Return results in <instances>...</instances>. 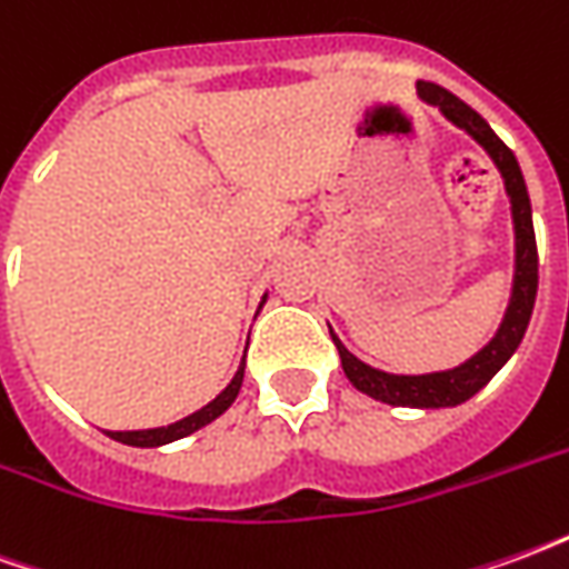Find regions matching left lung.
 <instances>
[{"instance_id": "left-lung-1", "label": "left lung", "mask_w": 569, "mask_h": 569, "mask_svg": "<svg viewBox=\"0 0 569 569\" xmlns=\"http://www.w3.org/2000/svg\"><path fill=\"white\" fill-rule=\"evenodd\" d=\"M418 93L427 103L439 106L441 116L453 121L457 128H463L481 149L488 151L490 161L497 163L502 182H506V194L512 200L515 222V283L509 308H506L500 329L490 338L488 347H481L476 357L466 359L463 366H457L451 371H432V375H390V371L371 369L338 341V335L332 329L329 332H332L335 347L341 353L345 375L359 393L371 396L378 402H387V406L451 408L472 399L509 362V357L521 345L530 313H533V301H537L539 256L537 237H533V219H530V198H527L525 176H521V167L515 161L512 149L490 130L488 121L478 116L472 106H466L451 91H445L432 81H418Z\"/></svg>"}]
</instances>
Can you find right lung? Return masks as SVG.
Returning <instances> with one entry per match:
<instances>
[{"label":"right lung","instance_id":"obj_1","mask_svg":"<svg viewBox=\"0 0 569 569\" xmlns=\"http://www.w3.org/2000/svg\"><path fill=\"white\" fill-rule=\"evenodd\" d=\"M243 359H247V357H243ZM240 383H243V362H240V369H237L234 381L228 383L222 393L212 399L210 406H203L200 411H194V415H188V418L176 420V423H170V427L130 429V432H109V429H106V436H109V439L121 441V445H133V448H158V445H167V441L186 439V436L198 432L200 427L212 423V420L219 418V415H224V411L231 408V402H234L237 393H240Z\"/></svg>","mask_w":569,"mask_h":569}]
</instances>
